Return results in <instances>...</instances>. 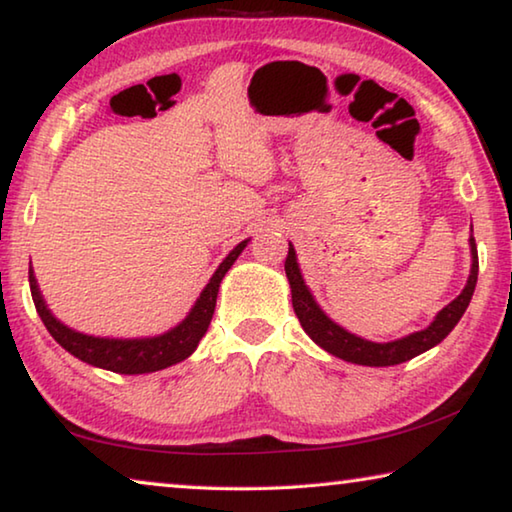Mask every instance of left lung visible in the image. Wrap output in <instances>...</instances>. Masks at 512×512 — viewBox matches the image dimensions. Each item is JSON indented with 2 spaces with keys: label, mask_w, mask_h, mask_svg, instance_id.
<instances>
[{
  "label": "left lung",
  "mask_w": 512,
  "mask_h": 512,
  "mask_svg": "<svg viewBox=\"0 0 512 512\" xmlns=\"http://www.w3.org/2000/svg\"><path fill=\"white\" fill-rule=\"evenodd\" d=\"M470 246H472V271L470 277H467V284L461 296H458L454 302L440 311L436 320L422 332H415L406 339L393 341V343H372V341H363L359 336H354L350 332H345L343 327L332 323L320 307L311 298L309 289L305 287V280H302L300 268L296 262V250L289 244V255L287 262H284V271H287L289 284H291V300H293V311L300 320V325L305 332L314 339L320 348L327 350L334 357H339L343 361H352L359 363V366H397V363H404L418 354L427 352L433 345H438L445 336L452 332L456 327L458 320L465 314L467 305H470L472 293L476 287V277H479V255H476V244L474 237H470Z\"/></svg>",
  "instance_id": "1"
}]
</instances>
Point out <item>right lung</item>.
<instances>
[{
	"instance_id": "add662e5",
	"label": "right lung",
	"mask_w": 512,
	"mask_h": 512,
	"mask_svg": "<svg viewBox=\"0 0 512 512\" xmlns=\"http://www.w3.org/2000/svg\"><path fill=\"white\" fill-rule=\"evenodd\" d=\"M244 248H246V241H241V244L223 259V264L216 268L212 280L207 282L201 298L196 300L194 309L189 311V316L183 320V323L173 327L167 334L155 336V339L117 341V339H97V336L74 332V329L65 327L60 320L51 316V311L47 309L45 300H42L38 291L36 277H33V271H31L29 287H31L33 305H36L42 323H45V327L49 329V334L54 336V339L63 345L69 354H74L76 359L90 363V366L119 372V375H142V372H155L187 359L189 354L198 348V343H201L214 316L216 293H219V284L223 280V275L228 273V268L235 264V259Z\"/></svg>"
}]
</instances>
